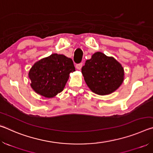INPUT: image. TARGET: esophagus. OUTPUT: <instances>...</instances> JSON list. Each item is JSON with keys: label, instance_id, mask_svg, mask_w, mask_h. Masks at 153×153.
Wrapping results in <instances>:
<instances>
[{"label": "esophagus", "instance_id": "obj_1", "mask_svg": "<svg viewBox=\"0 0 153 153\" xmlns=\"http://www.w3.org/2000/svg\"><path fill=\"white\" fill-rule=\"evenodd\" d=\"M76 67L77 69H78V70H80V69H81L82 67V63H80L77 64Z\"/></svg>", "mask_w": 153, "mask_h": 153}]
</instances>
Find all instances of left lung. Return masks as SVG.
Masks as SVG:
<instances>
[{
  "mask_svg": "<svg viewBox=\"0 0 153 153\" xmlns=\"http://www.w3.org/2000/svg\"><path fill=\"white\" fill-rule=\"evenodd\" d=\"M82 73L87 86L98 95L111 94L124 79L123 67L113 56L97 52L82 67Z\"/></svg>",
  "mask_w": 153,
  "mask_h": 153,
  "instance_id": "left-lung-1",
  "label": "left lung"
}]
</instances>
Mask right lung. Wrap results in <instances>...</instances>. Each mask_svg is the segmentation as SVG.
I'll return each mask as SVG.
<instances>
[{
  "instance_id": "add662e5",
  "label": "right lung",
  "mask_w": 153,
  "mask_h": 153,
  "mask_svg": "<svg viewBox=\"0 0 153 153\" xmlns=\"http://www.w3.org/2000/svg\"><path fill=\"white\" fill-rule=\"evenodd\" d=\"M76 71L73 61L63 55L52 54L33 64L28 74L32 89L42 97L53 98L63 90L69 74Z\"/></svg>"
}]
</instances>
